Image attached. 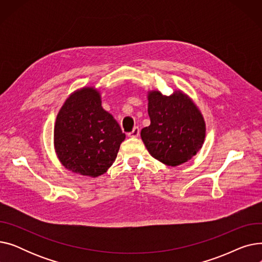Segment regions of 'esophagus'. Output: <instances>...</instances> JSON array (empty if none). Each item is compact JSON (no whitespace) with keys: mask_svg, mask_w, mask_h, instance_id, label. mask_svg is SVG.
I'll list each match as a JSON object with an SVG mask.
<instances>
[{"mask_svg":"<svg viewBox=\"0 0 262 262\" xmlns=\"http://www.w3.org/2000/svg\"><path fill=\"white\" fill-rule=\"evenodd\" d=\"M139 134H140V129H139V127H134V129L130 132V133H128L127 135H128V137L129 138H137V137L139 136Z\"/></svg>","mask_w":262,"mask_h":262,"instance_id":"1","label":"esophagus"}]
</instances>
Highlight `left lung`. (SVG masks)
Masks as SVG:
<instances>
[{"instance_id":"left-lung-1","label":"left lung","mask_w":262,"mask_h":262,"mask_svg":"<svg viewBox=\"0 0 262 262\" xmlns=\"http://www.w3.org/2000/svg\"><path fill=\"white\" fill-rule=\"evenodd\" d=\"M147 101L150 124L140 135L148 153L171 167L195 156L205 140L206 124L193 101L182 90L169 96L148 91Z\"/></svg>"}]
</instances>
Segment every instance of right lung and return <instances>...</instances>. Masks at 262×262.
<instances>
[{
    "instance_id": "1",
    "label": "right lung",
    "mask_w": 262,
    "mask_h": 262,
    "mask_svg": "<svg viewBox=\"0 0 262 262\" xmlns=\"http://www.w3.org/2000/svg\"><path fill=\"white\" fill-rule=\"evenodd\" d=\"M125 134L102 107L94 87L69 95L54 126V148L62 166L73 173L98 177L113 166Z\"/></svg>"
}]
</instances>
